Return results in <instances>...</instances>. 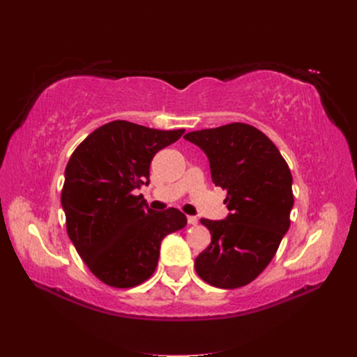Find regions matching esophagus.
Instances as JSON below:
<instances>
[{
  "label": "esophagus",
  "instance_id": "esophagus-1",
  "mask_svg": "<svg viewBox=\"0 0 357 357\" xmlns=\"http://www.w3.org/2000/svg\"><path fill=\"white\" fill-rule=\"evenodd\" d=\"M188 223L193 225V226L198 225V218H197V215H188Z\"/></svg>",
  "mask_w": 357,
  "mask_h": 357
}]
</instances>
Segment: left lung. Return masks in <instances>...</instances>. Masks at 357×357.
<instances>
[{
    "mask_svg": "<svg viewBox=\"0 0 357 357\" xmlns=\"http://www.w3.org/2000/svg\"><path fill=\"white\" fill-rule=\"evenodd\" d=\"M204 150L211 178L226 190L231 214L201 219L211 243L195 259L198 275L214 287H243L273 261L290 226L291 174L275 144L257 128L234 122L185 135Z\"/></svg>",
    "mask_w": 357,
    "mask_h": 357,
    "instance_id": "1",
    "label": "left lung"
}]
</instances>
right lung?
I'll list each match as a JSON object with an SVG mask.
<instances>
[{"mask_svg": "<svg viewBox=\"0 0 357 357\" xmlns=\"http://www.w3.org/2000/svg\"><path fill=\"white\" fill-rule=\"evenodd\" d=\"M185 134L126 121L95 129L74 150L61 192L66 225L75 250L91 273L117 289L153 275L160 243L185 228L177 208L153 211L135 190L149 185L153 156Z\"/></svg>", "mask_w": 357, "mask_h": 357, "instance_id": "add662e5", "label": "right lung"}]
</instances>
